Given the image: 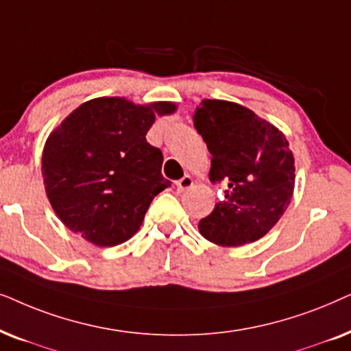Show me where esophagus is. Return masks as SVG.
I'll return each mask as SVG.
<instances>
[{
  "label": "esophagus",
  "instance_id": "1",
  "mask_svg": "<svg viewBox=\"0 0 351 351\" xmlns=\"http://www.w3.org/2000/svg\"><path fill=\"white\" fill-rule=\"evenodd\" d=\"M193 183H194L193 176H191V175H184L183 178L176 181V189H178L180 193H184V191H188V189L191 188V186H193Z\"/></svg>",
  "mask_w": 351,
  "mask_h": 351
}]
</instances>
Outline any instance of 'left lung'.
<instances>
[{"instance_id": "obj_1", "label": "left lung", "mask_w": 351, "mask_h": 351, "mask_svg": "<svg viewBox=\"0 0 351 351\" xmlns=\"http://www.w3.org/2000/svg\"><path fill=\"white\" fill-rule=\"evenodd\" d=\"M194 127L212 154L208 178L228 189L199 232L221 247H239L263 237L291 204L295 167L281 130L247 107L204 99Z\"/></svg>"}]
</instances>
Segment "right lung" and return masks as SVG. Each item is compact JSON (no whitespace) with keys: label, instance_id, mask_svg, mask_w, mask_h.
<instances>
[{"label":"right lung","instance_id":"add662e5","mask_svg":"<svg viewBox=\"0 0 351 351\" xmlns=\"http://www.w3.org/2000/svg\"><path fill=\"white\" fill-rule=\"evenodd\" d=\"M173 102L125 97L83 102L46 139L41 175L49 204L70 231L99 247L136 234L152 199L170 186L160 149L146 141L156 115Z\"/></svg>","mask_w":351,"mask_h":351}]
</instances>
